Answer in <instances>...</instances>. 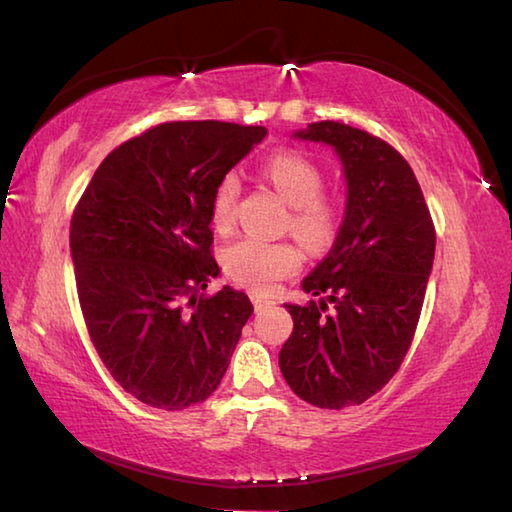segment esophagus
<instances>
[{
	"instance_id": "34e87169",
	"label": "esophagus",
	"mask_w": 512,
	"mask_h": 512,
	"mask_svg": "<svg viewBox=\"0 0 512 512\" xmlns=\"http://www.w3.org/2000/svg\"><path fill=\"white\" fill-rule=\"evenodd\" d=\"M253 306L257 313H262V310H266L268 306H273V302H268V299H262V297H253Z\"/></svg>"
}]
</instances>
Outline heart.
I'll use <instances>...</instances> for the list:
<instances>
[{"label":"heart","mask_w":512,"mask_h":512,"mask_svg":"<svg viewBox=\"0 0 512 512\" xmlns=\"http://www.w3.org/2000/svg\"><path fill=\"white\" fill-rule=\"evenodd\" d=\"M264 175L290 206L288 228L302 239V244L315 253L333 244L342 213L335 199L322 193L324 170L297 150H282L268 157ZM237 193V177L224 175L210 202V222L217 230L233 224ZM299 266L302 250L293 242H268L248 235L224 250L226 273L253 293H270L279 279L297 273Z\"/></svg>","instance_id":"heart-1"}]
</instances>
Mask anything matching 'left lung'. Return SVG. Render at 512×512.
I'll return each instance as SVG.
<instances>
[{
    "label": "left lung",
    "instance_id": "obj_1",
    "mask_svg": "<svg viewBox=\"0 0 512 512\" xmlns=\"http://www.w3.org/2000/svg\"><path fill=\"white\" fill-rule=\"evenodd\" d=\"M293 137L333 146L348 190L335 244L302 282L319 302L284 304L295 326L279 368L308 404L359 406L390 382L413 342L435 226L413 168L384 139L342 122Z\"/></svg>",
    "mask_w": 512,
    "mask_h": 512
}]
</instances>
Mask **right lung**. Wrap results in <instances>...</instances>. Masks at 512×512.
Wrapping results in <instances>:
<instances>
[{
  "instance_id": "right-lung-1",
  "label": "right lung",
  "mask_w": 512,
  "mask_h": 512,
  "mask_svg": "<svg viewBox=\"0 0 512 512\" xmlns=\"http://www.w3.org/2000/svg\"><path fill=\"white\" fill-rule=\"evenodd\" d=\"M264 126L168 122L115 148L70 222L79 304L99 357L126 393L162 410L204 402L253 315L219 275L210 202Z\"/></svg>"
}]
</instances>
